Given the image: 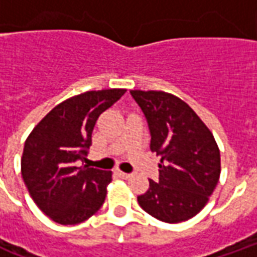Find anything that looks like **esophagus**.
<instances>
[{"instance_id": "1", "label": "esophagus", "mask_w": 257, "mask_h": 257, "mask_svg": "<svg viewBox=\"0 0 257 257\" xmlns=\"http://www.w3.org/2000/svg\"><path fill=\"white\" fill-rule=\"evenodd\" d=\"M115 172H117V175H118V176H119V178H122V179H128L129 176H131V175H129V173L122 172V171H119V169H117V171H115Z\"/></svg>"}]
</instances>
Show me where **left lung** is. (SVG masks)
I'll list each match as a JSON object with an SVG mask.
<instances>
[{
    "instance_id": "8db88e82",
    "label": "left lung",
    "mask_w": 257,
    "mask_h": 257,
    "mask_svg": "<svg viewBox=\"0 0 257 257\" xmlns=\"http://www.w3.org/2000/svg\"><path fill=\"white\" fill-rule=\"evenodd\" d=\"M145 112L160 179L138 197L142 209L165 223L189 220L204 208L220 178V151L193 108L162 90H131Z\"/></svg>"
}]
</instances>
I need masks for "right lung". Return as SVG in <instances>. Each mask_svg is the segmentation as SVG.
I'll return each mask as SVG.
<instances>
[{"mask_svg":"<svg viewBox=\"0 0 257 257\" xmlns=\"http://www.w3.org/2000/svg\"><path fill=\"white\" fill-rule=\"evenodd\" d=\"M126 89L89 90L53 107L26 140L22 178L31 198L59 224H78L95 215L104 202L111 171L85 161L92 132L101 112Z\"/></svg>","mask_w":257,"mask_h":257,"instance_id":"obj_1","label":"right lung"}]
</instances>
